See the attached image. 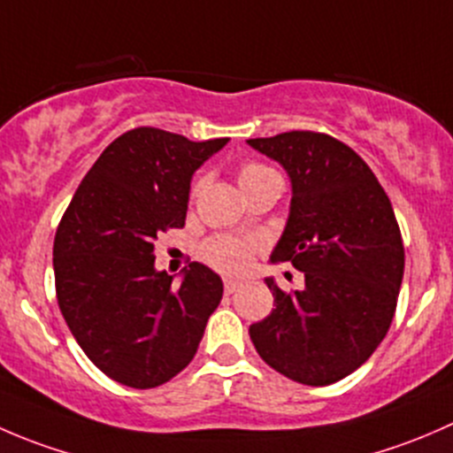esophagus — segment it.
<instances>
[{
    "mask_svg": "<svg viewBox=\"0 0 453 453\" xmlns=\"http://www.w3.org/2000/svg\"><path fill=\"white\" fill-rule=\"evenodd\" d=\"M241 285H243V282H241L239 278H226V280H223V287H226V294H234V291L239 289Z\"/></svg>",
    "mask_w": 453,
    "mask_h": 453,
    "instance_id": "obj_1",
    "label": "esophagus"
}]
</instances>
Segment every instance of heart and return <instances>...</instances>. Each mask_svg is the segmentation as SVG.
<instances>
[{
	"label": "heart",
	"instance_id": "b5f03b06",
	"mask_svg": "<svg viewBox=\"0 0 453 453\" xmlns=\"http://www.w3.org/2000/svg\"><path fill=\"white\" fill-rule=\"evenodd\" d=\"M272 168L263 166L258 162H245L243 166L239 168V184L248 186L252 181L260 180L265 175H272ZM199 188V184L195 186V190ZM256 243L252 241H241L234 239V236H217V239L208 241L203 245V258L208 260L212 267L221 269V272L236 273L243 272L250 265V256H252V250Z\"/></svg>",
	"mask_w": 453,
	"mask_h": 453
}]
</instances>
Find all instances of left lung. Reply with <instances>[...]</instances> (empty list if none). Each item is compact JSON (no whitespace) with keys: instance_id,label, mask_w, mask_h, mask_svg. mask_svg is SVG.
Wrapping results in <instances>:
<instances>
[{"instance_id":"obj_1","label":"left lung","mask_w":453,"mask_h":453,"mask_svg":"<svg viewBox=\"0 0 453 453\" xmlns=\"http://www.w3.org/2000/svg\"><path fill=\"white\" fill-rule=\"evenodd\" d=\"M291 181L285 230L272 263L289 260L303 289L265 278L273 309L250 326L273 370L304 386L349 377L374 353L395 318L405 252L386 190L344 142L313 131L248 140Z\"/></svg>"}]
</instances>
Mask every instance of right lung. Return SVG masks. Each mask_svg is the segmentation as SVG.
I'll list each match as a JSON object with an SVG mask.
<instances>
[{
  "instance_id": "1",
  "label": "right lung",
  "mask_w": 453,
  "mask_h": 453,
  "mask_svg": "<svg viewBox=\"0 0 453 453\" xmlns=\"http://www.w3.org/2000/svg\"><path fill=\"white\" fill-rule=\"evenodd\" d=\"M226 144L127 131L96 159L58 223V307L87 357L122 386L146 390L181 372L221 303L219 273L190 263L173 285L153 252L162 232L184 227L195 171Z\"/></svg>"
}]
</instances>
